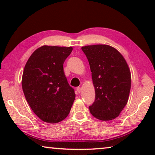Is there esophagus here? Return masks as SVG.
Here are the masks:
<instances>
[{"mask_svg": "<svg viewBox=\"0 0 155 155\" xmlns=\"http://www.w3.org/2000/svg\"><path fill=\"white\" fill-rule=\"evenodd\" d=\"M77 91H78V93H80L81 91V87H78L77 88Z\"/></svg>", "mask_w": 155, "mask_h": 155, "instance_id": "esophagus-1", "label": "esophagus"}]
</instances>
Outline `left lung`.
I'll list each match as a JSON object with an SVG mask.
<instances>
[{"label": "left lung", "mask_w": 155, "mask_h": 155, "mask_svg": "<svg viewBox=\"0 0 155 155\" xmlns=\"http://www.w3.org/2000/svg\"><path fill=\"white\" fill-rule=\"evenodd\" d=\"M90 64L96 99L90 106L94 117L109 121L127 105L131 86L130 68L122 54L107 44L83 46Z\"/></svg>", "instance_id": "left-lung-1"}]
</instances>
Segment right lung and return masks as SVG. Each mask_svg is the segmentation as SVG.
<instances>
[{"label": "right lung", "instance_id": "right-lung-1", "mask_svg": "<svg viewBox=\"0 0 155 155\" xmlns=\"http://www.w3.org/2000/svg\"><path fill=\"white\" fill-rule=\"evenodd\" d=\"M72 46L44 45L28 58L22 77L25 98L42 121L55 124L66 117L75 100L63 65L72 51Z\"/></svg>", "mask_w": 155, "mask_h": 155}]
</instances>
